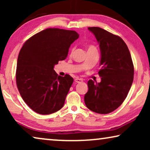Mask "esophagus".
Masks as SVG:
<instances>
[{
    "label": "esophagus",
    "mask_w": 150,
    "mask_h": 150,
    "mask_svg": "<svg viewBox=\"0 0 150 150\" xmlns=\"http://www.w3.org/2000/svg\"><path fill=\"white\" fill-rule=\"evenodd\" d=\"M74 81H75V83H82V82L83 81V80L81 79H79V78H77V79H76L74 80Z\"/></svg>",
    "instance_id": "esophagus-1"
}]
</instances>
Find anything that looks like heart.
Segmentation results:
<instances>
[{"instance_id":"1","label":"heart","mask_w":150,"mask_h":150,"mask_svg":"<svg viewBox=\"0 0 150 150\" xmlns=\"http://www.w3.org/2000/svg\"><path fill=\"white\" fill-rule=\"evenodd\" d=\"M96 50V48L93 46H89L87 47V51L88 50Z\"/></svg>"}]
</instances>
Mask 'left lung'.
<instances>
[{
	"instance_id": "obj_1",
	"label": "left lung",
	"mask_w": 150,
	"mask_h": 150,
	"mask_svg": "<svg viewBox=\"0 0 150 150\" xmlns=\"http://www.w3.org/2000/svg\"><path fill=\"white\" fill-rule=\"evenodd\" d=\"M99 43L101 52L99 74L101 82L88 81L85 103L92 111L107 114L126 99L134 79V65L130 51L120 37L100 27H89Z\"/></svg>"
}]
</instances>
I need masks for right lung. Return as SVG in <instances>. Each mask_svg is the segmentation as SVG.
<instances>
[{"mask_svg":"<svg viewBox=\"0 0 150 150\" xmlns=\"http://www.w3.org/2000/svg\"><path fill=\"white\" fill-rule=\"evenodd\" d=\"M79 38L74 30L49 28L26 41L20 50L16 68V84L25 103L35 112L49 115L64 105L74 79L58 76L54 70L65 60L71 44Z\"/></svg>","mask_w":150,"mask_h":150,"instance_id":"obj_1","label":"right lung"}]
</instances>
